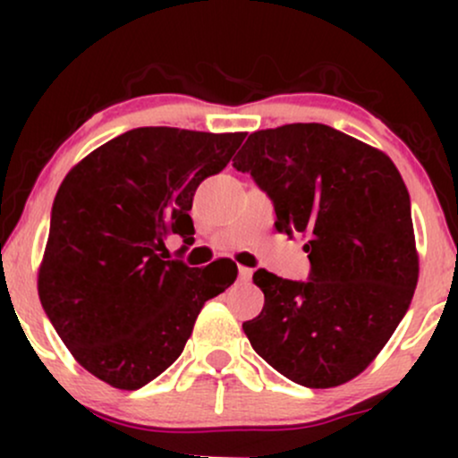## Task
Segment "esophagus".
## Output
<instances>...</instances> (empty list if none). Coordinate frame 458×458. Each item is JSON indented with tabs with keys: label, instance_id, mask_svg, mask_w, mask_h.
Returning a JSON list of instances; mask_svg holds the SVG:
<instances>
[{
	"label": "esophagus",
	"instance_id": "obj_1",
	"mask_svg": "<svg viewBox=\"0 0 458 458\" xmlns=\"http://www.w3.org/2000/svg\"><path fill=\"white\" fill-rule=\"evenodd\" d=\"M251 273H254V271H251L250 267H239V277H241V280H243V282L251 280Z\"/></svg>",
	"mask_w": 458,
	"mask_h": 458
}]
</instances>
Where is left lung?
Segmentation results:
<instances>
[{
	"instance_id": "1",
	"label": "left lung",
	"mask_w": 458,
	"mask_h": 458,
	"mask_svg": "<svg viewBox=\"0 0 458 458\" xmlns=\"http://www.w3.org/2000/svg\"><path fill=\"white\" fill-rule=\"evenodd\" d=\"M233 165L271 199L276 228L308 236V280L259 269L265 308L243 331L267 364L303 387L360 375L411 306V199L383 152L318 123L251 133Z\"/></svg>"
}]
</instances>
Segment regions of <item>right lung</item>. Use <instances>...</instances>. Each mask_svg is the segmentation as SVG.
<instances>
[{
	"label": "right lung",
	"mask_w": 458,
	"mask_h": 458,
	"mask_svg": "<svg viewBox=\"0 0 458 458\" xmlns=\"http://www.w3.org/2000/svg\"><path fill=\"white\" fill-rule=\"evenodd\" d=\"M243 140L245 133L131 129L62 181L38 295L62 343L101 381L140 390L157 379L182 353L204 301L236 280L228 259L196 269L163 260V250L170 234L193 243V193L228 165Z\"/></svg>",
	"instance_id": "add662e5"
}]
</instances>
